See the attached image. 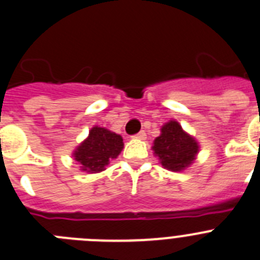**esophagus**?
Instances as JSON below:
<instances>
[{
    "mask_svg": "<svg viewBox=\"0 0 260 260\" xmlns=\"http://www.w3.org/2000/svg\"><path fill=\"white\" fill-rule=\"evenodd\" d=\"M133 138H134V139H141V141H144V139L147 138L146 132H143V130H142V132H139L138 134H135Z\"/></svg>",
    "mask_w": 260,
    "mask_h": 260,
    "instance_id": "34e87169",
    "label": "esophagus"
}]
</instances>
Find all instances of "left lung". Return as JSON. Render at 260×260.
<instances>
[{"label": "left lung", "mask_w": 260, "mask_h": 260, "mask_svg": "<svg viewBox=\"0 0 260 260\" xmlns=\"http://www.w3.org/2000/svg\"><path fill=\"white\" fill-rule=\"evenodd\" d=\"M152 150L164 168L181 172L192 164L199 152V144L177 121L172 119L161 127V134L153 141Z\"/></svg>", "instance_id": "1"}]
</instances>
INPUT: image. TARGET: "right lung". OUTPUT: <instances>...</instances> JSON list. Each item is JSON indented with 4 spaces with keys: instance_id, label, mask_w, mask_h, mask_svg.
Listing matches in <instances>:
<instances>
[{
    "instance_id": "add662e5",
    "label": "right lung",
    "mask_w": 260,
    "mask_h": 260,
    "mask_svg": "<svg viewBox=\"0 0 260 260\" xmlns=\"http://www.w3.org/2000/svg\"><path fill=\"white\" fill-rule=\"evenodd\" d=\"M123 148L122 137L105 127L93 126L73 156L80 164V171L99 173L121 153Z\"/></svg>"
}]
</instances>
